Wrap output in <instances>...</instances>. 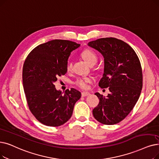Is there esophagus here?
<instances>
[{
  "mask_svg": "<svg viewBox=\"0 0 159 159\" xmlns=\"http://www.w3.org/2000/svg\"><path fill=\"white\" fill-rule=\"evenodd\" d=\"M82 97H86V96H88L89 95H90V93H89V92H82Z\"/></svg>",
  "mask_w": 159,
  "mask_h": 159,
  "instance_id": "34e87169",
  "label": "esophagus"
}]
</instances>
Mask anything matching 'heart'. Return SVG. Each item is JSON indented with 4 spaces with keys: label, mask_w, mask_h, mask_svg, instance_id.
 <instances>
[{
    "label": "heart",
    "mask_w": 159,
    "mask_h": 159,
    "mask_svg": "<svg viewBox=\"0 0 159 159\" xmlns=\"http://www.w3.org/2000/svg\"><path fill=\"white\" fill-rule=\"evenodd\" d=\"M81 57L89 65H94L98 60V57L96 54L89 49H85L81 52ZM73 63L70 60H69L66 64V70L68 72L72 71ZM93 81V79L90 77H81L79 78L74 82V84L77 87L81 89H88L89 87V84Z\"/></svg>",
    "instance_id": "b5f03b06"
}]
</instances>
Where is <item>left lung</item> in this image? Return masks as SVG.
<instances>
[{
  "label": "left lung",
  "instance_id": "8db88e82",
  "mask_svg": "<svg viewBox=\"0 0 159 159\" xmlns=\"http://www.w3.org/2000/svg\"><path fill=\"white\" fill-rule=\"evenodd\" d=\"M88 45L104 57V73L99 86L110 92L107 97L95 93L99 103L93 115L102 124L114 125L126 118L139 99L143 82L140 61L132 47L115 38H100Z\"/></svg>",
  "mask_w": 159,
  "mask_h": 159
}]
</instances>
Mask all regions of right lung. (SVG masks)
<instances>
[{
  "instance_id": "add662e5",
  "label": "right lung",
  "mask_w": 159,
  "mask_h": 159,
  "mask_svg": "<svg viewBox=\"0 0 159 159\" xmlns=\"http://www.w3.org/2000/svg\"><path fill=\"white\" fill-rule=\"evenodd\" d=\"M80 44L69 40L54 39L39 45L27 56L23 68V84L29 108L43 125L58 127L72 116L75 102L81 97L74 88L64 94L54 83L67 73L71 52Z\"/></svg>"
}]
</instances>
